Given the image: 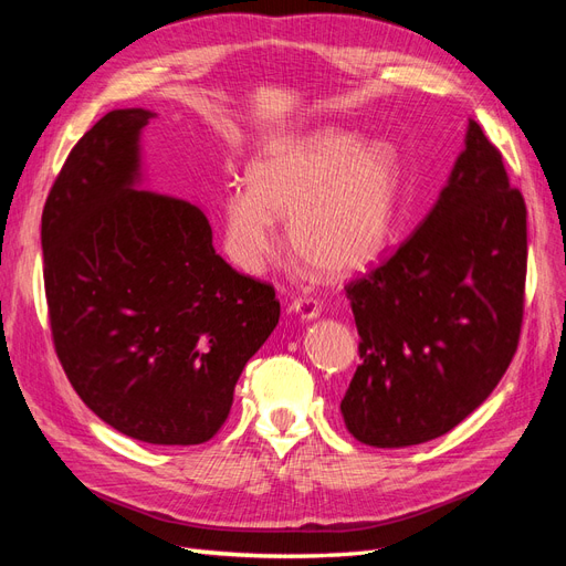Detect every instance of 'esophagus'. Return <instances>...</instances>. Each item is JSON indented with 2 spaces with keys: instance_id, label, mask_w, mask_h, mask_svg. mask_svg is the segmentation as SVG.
<instances>
[{
  "instance_id": "obj_1",
  "label": "esophagus",
  "mask_w": 566,
  "mask_h": 566,
  "mask_svg": "<svg viewBox=\"0 0 566 566\" xmlns=\"http://www.w3.org/2000/svg\"><path fill=\"white\" fill-rule=\"evenodd\" d=\"M290 310H293L302 321H312L321 314V304L314 297H295Z\"/></svg>"
}]
</instances>
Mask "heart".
<instances>
[{
    "label": "heart",
    "mask_w": 566,
    "mask_h": 566,
    "mask_svg": "<svg viewBox=\"0 0 566 566\" xmlns=\"http://www.w3.org/2000/svg\"><path fill=\"white\" fill-rule=\"evenodd\" d=\"M248 179L221 202L224 248L243 271L260 273L279 252V217L302 260L331 279L370 266L387 245L399 188L389 144L342 129L283 136L256 153Z\"/></svg>",
    "instance_id": "1"
}]
</instances>
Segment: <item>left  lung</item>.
<instances>
[{
	"instance_id": "obj_1",
	"label": "left lung",
	"mask_w": 566,
	"mask_h": 566,
	"mask_svg": "<svg viewBox=\"0 0 566 566\" xmlns=\"http://www.w3.org/2000/svg\"><path fill=\"white\" fill-rule=\"evenodd\" d=\"M526 205L470 119L465 150L416 233L345 285L358 331L342 418L354 439L403 449L482 406L520 345Z\"/></svg>"
}]
</instances>
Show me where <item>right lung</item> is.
I'll return each mask as SVG.
<instances>
[{
	"mask_svg": "<svg viewBox=\"0 0 566 566\" xmlns=\"http://www.w3.org/2000/svg\"><path fill=\"white\" fill-rule=\"evenodd\" d=\"M150 117L111 111L65 158L42 212L44 293L80 399L132 439L193 447L227 422L281 304L214 252L196 205L136 191Z\"/></svg>",
	"mask_w": 566,
	"mask_h": 566,
	"instance_id": "obj_1",
	"label": "right lung"
}]
</instances>
